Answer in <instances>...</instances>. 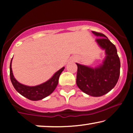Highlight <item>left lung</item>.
<instances>
[{
  "mask_svg": "<svg viewBox=\"0 0 133 133\" xmlns=\"http://www.w3.org/2000/svg\"><path fill=\"white\" fill-rule=\"evenodd\" d=\"M99 38L96 39L105 50L106 57L103 64L93 68L76 63V84L82 92L92 96H101L111 91L116 85L120 76V62L114 44L101 33L92 31Z\"/></svg>",
  "mask_w": 133,
  "mask_h": 133,
  "instance_id": "left-lung-1",
  "label": "left lung"
}]
</instances>
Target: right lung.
Instances as JSON below:
<instances>
[{
    "label": "right lung",
    "instance_id": "1",
    "mask_svg": "<svg viewBox=\"0 0 133 133\" xmlns=\"http://www.w3.org/2000/svg\"><path fill=\"white\" fill-rule=\"evenodd\" d=\"M11 61L12 59L10 65V76L14 88L16 89L19 94L27 98V99L32 101H38L43 99L54 92L58 84L60 74L65 68V67H63L60 70L57 71L48 81L40 85L30 87V86L23 85L16 80L12 71Z\"/></svg>",
    "mask_w": 133,
    "mask_h": 133
}]
</instances>
